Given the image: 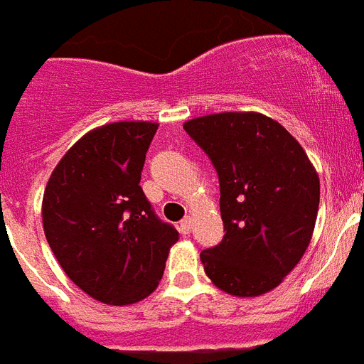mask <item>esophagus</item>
I'll return each instance as SVG.
<instances>
[{
  "instance_id": "34e87169",
  "label": "esophagus",
  "mask_w": 364,
  "mask_h": 364,
  "mask_svg": "<svg viewBox=\"0 0 364 364\" xmlns=\"http://www.w3.org/2000/svg\"><path fill=\"white\" fill-rule=\"evenodd\" d=\"M191 228H192V220L191 218H183L181 223H179V232L183 233V235H188L191 233Z\"/></svg>"
}]
</instances>
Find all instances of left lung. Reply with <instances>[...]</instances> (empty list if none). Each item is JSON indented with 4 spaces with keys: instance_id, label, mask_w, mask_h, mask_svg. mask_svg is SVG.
Instances as JSON below:
<instances>
[{
    "instance_id": "1",
    "label": "left lung",
    "mask_w": 364,
    "mask_h": 364,
    "mask_svg": "<svg viewBox=\"0 0 364 364\" xmlns=\"http://www.w3.org/2000/svg\"><path fill=\"white\" fill-rule=\"evenodd\" d=\"M220 185L223 241L202 250L217 288L256 297L299 264L314 232L320 179L299 141L256 112H224L187 121Z\"/></svg>"
}]
</instances>
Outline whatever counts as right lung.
<instances>
[{
    "label": "right lung",
    "mask_w": 364,
    "mask_h": 364,
    "mask_svg": "<svg viewBox=\"0 0 364 364\" xmlns=\"http://www.w3.org/2000/svg\"><path fill=\"white\" fill-rule=\"evenodd\" d=\"M159 125L119 121L80 138L52 172L44 235L73 282L93 299L131 305L159 286L179 239L140 187Z\"/></svg>",
    "instance_id": "right-lung-1"
}]
</instances>
